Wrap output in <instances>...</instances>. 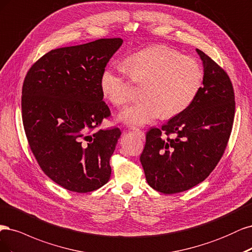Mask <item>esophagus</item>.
<instances>
[{
  "label": "esophagus",
  "instance_id": "1",
  "mask_svg": "<svg viewBox=\"0 0 252 252\" xmlns=\"http://www.w3.org/2000/svg\"><path fill=\"white\" fill-rule=\"evenodd\" d=\"M133 132H135L136 134H138V136H139L141 139H144L145 138V134H144V132L142 131V129H140V128H138V127H134L133 128Z\"/></svg>",
  "mask_w": 252,
  "mask_h": 252
}]
</instances>
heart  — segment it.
Here are the masks:
<instances>
[{
    "instance_id": "1",
    "label": "heart",
    "mask_w": 252,
    "mask_h": 252,
    "mask_svg": "<svg viewBox=\"0 0 252 252\" xmlns=\"http://www.w3.org/2000/svg\"><path fill=\"white\" fill-rule=\"evenodd\" d=\"M133 82L144 85V100L126 108L119 115L129 126H143L161 115H179L196 99L203 86L204 71L191 56L164 45H154L134 53L126 61ZM103 95L116 107L131 98V83L117 68H107L100 76Z\"/></svg>"
}]
</instances>
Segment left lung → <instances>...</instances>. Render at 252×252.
<instances>
[{"label": "left lung", "mask_w": 252, "mask_h": 252, "mask_svg": "<svg viewBox=\"0 0 252 252\" xmlns=\"http://www.w3.org/2000/svg\"><path fill=\"white\" fill-rule=\"evenodd\" d=\"M204 79L196 99L161 128L147 133L140 156L151 188L165 194L204 181L222 158L231 134L235 101L228 74L197 49Z\"/></svg>", "instance_id": "left-lung-1"}]
</instances>
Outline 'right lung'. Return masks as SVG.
<instances>
[{
	"label": "right lung",
	"mask_w": 252,
	"mask_h": 252,
	"mask_svg": "<svg viewBox=\"0 0 252 252\" xmlns=\"http://www.w3.org/2000/svg\"><path fill=\"white\" fill-rule=\"evenodd\" d=\"M123 42L100 38L51 50L24 79L22 118L30 150L43 172L70 191L96 190L111 177L121 132L97 128L111 116L100 76Z\"/></svg>",
	"instance_id": "obj_1"
}]
</instances>
